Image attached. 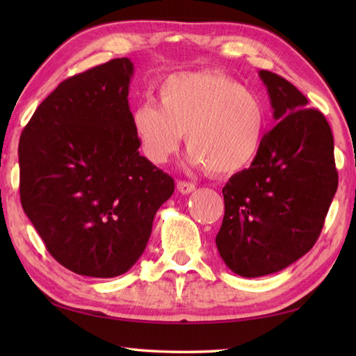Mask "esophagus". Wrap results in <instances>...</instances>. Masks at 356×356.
<instances>
[{"instance_id":"1","label":"esophagus","mask_w":356,"mask_h":356,"mask_svg":"<svg viewBox=\"0 0 356 356\" xmlns=\"http://www.w3.org/2000/svg\"><path fill=\"white\" fill-rule=\"evenodd\" d=\"M177 190H179V193H182V194H190L195 190V185L191 184V182H185V180H184V182L180 180V182H177Z\"/></svg>"}]
</instances>
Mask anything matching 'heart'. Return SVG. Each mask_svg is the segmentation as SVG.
Listing matches in <instances>:
<instances>
[{
  "label": "heart",
  "mask_w": 356,
  "mask_h": 356,
  "mask_svg": "<svg viewBox=\"0 0 356 356\" xmlns=\"http://www.w3.org/2000/svg\"><path fill=\"white\" fill-rule=\"evenodd\" d=\"M161 104L147 101L133 113L143 154L165 163L185 139L186 162L214 176L248 168L259 154L266 127L261 99L218 72L170 74L159 86Z\"/></svg>",
  "instance_id": "1"
}]
</instances>
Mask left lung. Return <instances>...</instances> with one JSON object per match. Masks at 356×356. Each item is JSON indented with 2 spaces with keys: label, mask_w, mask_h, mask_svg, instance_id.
<instances>
[{
  "label": "left lung",
  "mask_w": 356,
  "mask_h": 356,
  "mask_svg": "<svg viewBox=\"0 0 356 356\" xmlns=\"http://www.w3.org/2000/svg\"><path fill=\"white\" fill-rule=\"evenodd\" d=\"M275 127L249 168L223 188L216 245L234 274H274L309 252L338 188L334 136L318 110L289 81L260 70Z\"/></svg>",
  "instance_id": "obj_1"
}]
</instances>
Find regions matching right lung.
Returning a JSON list of instances; mask_svg holds the SVG:
<instances>
[{
  "mask_svg": "<svg viewBox=\"0 0 356 356\" xmlns=\"http://www.w3.org/2000/svg\"><path fill=\"white\" fill-rule=\"evenodd\" d=\"M133 73L118 58L65 79L21 133L22 209L53 259L79 275L125 274L174 193L172 177L138 151Z\"/></svg>",
  "mask_w": 356,
  "mask_h": 356,
  "instance_id": "1",
  "label": "right lung"
}]
</instances>
